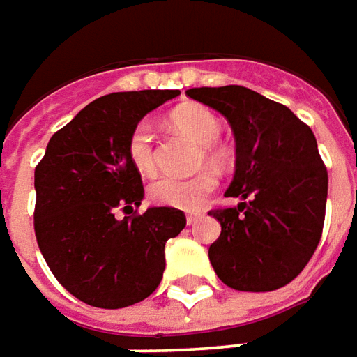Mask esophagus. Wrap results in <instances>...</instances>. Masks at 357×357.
Masks as SVG:
<instances>
[{"label":"esophagus","mask_w":357,"mask_h":357,"mask_svg":"<svg viewBox=\"0 0 357 357\" xmlns=\"http://www.w3.org/2000/svg\"><path fill=\"white\" fill-rule=\"evenodd\" d=\"M201 219V213H188V225L189 227H193L197 220Z\"/></svg>","instance_id":"obj_1"}]
</instances>
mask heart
<instances>
[{
  "instance_id": "1",
  "label": "heart",
  "mask_w": 357,
  "mask_h": 357,
  "mask_svg": "<svg viewBox=\"0 0 357 357\" xmlns=\"http://www.w3.org/2000/svg\"><path fill=\"white\" fill-rule=\"evenodd\" d=\"M169 123L176 130L183 132L185 137L201 144V152L197 156V164L201 168L209 166L215 169H225L229 166V154L217 142L222 135V121L211 109H207L205 105H197V103L183 105L172 113ZM127 154L132 166L140 174L150 176L156 172L154 132L148 123H138L137 127L132 128L127 142ZM215 188H217L215 172L203 169L197 176L188 179L164 176L148 188V193L156 203L164 205V207L195 211L203 205L205 197Z\"/></svg>"
}]
</instances>
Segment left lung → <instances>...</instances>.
<instances>
[{
  "mask_svg": "<svg viewBox=\"0 0 357 357\" xmlns=\"http://www.w3.org/2000/svg\"><path fill=\"white\" fill-rule=\"evenodd\" d=\"M188 96L219 111L236 138L225 195L242 203L209 213L220 222L213 270L232 289H280L309 264L322 234L328 174L317 138L291 109L248 87H191Z\"/></svg>",
  "mask_w": 357,
  "mask_h": 357,
  "instance_id": "left-lung-1",
  "label": "left lung"
}]
</instances>
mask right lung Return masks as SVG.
Here are the masks:
<instances>
[{
  "mask_svg": "<svg viewBox=\"0 0 357 357\" xmlns=\"http://www.w3.org/2000/svg\"><path fill=\"white\" fill-rule=\"evenodd\" d=\"M178 89L119 91L91 101L52 135L35 168V234L50 271L76 299L123 309L162 281L166 242L185 227L183 211L148 207L127 142L146 113ZM117 208L133 213L119 221Z\"/></svg>",
  "mask_w": 357,
  "mask_h": 357,
  "instance_id": "add662e5",
  "label": "right lung"
}]
</instances>
